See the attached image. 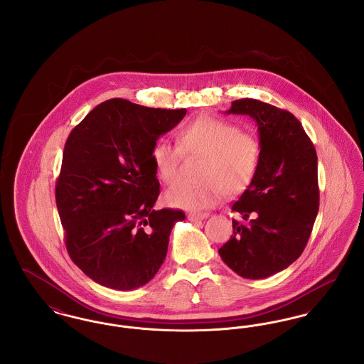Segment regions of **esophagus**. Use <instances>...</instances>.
I'll list each match as a JSON object with an SVG mask.
<instances>
[{
  "instance_id": "esophagus-1",
  "label": "esophagus",
  "mask_w": 364,
  "mask_h": 364,
  "mask_svg": "<svg viewBox=\"0 0 364 364\" xmlns=\"http://www.w3.org/2000/svg\"><path fill=\"white\" fill-rule=\"evenodd\" d=\"M208 217V214L206 213H202V214H196V213H190L188 215H187V218L192 221V223H195V221H200V220H205Z\"/></svg>"
}]
</instances>
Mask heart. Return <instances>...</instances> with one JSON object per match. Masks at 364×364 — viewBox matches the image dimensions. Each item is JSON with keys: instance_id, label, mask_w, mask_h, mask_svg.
Instances as JSON below:
<instances>
[{"instance_id": "b5f03b06", "label": "heart", "mask_w": 364, "mask_h": 364, "mask_svg": "<svg viewBox=\"0 0 364 364\" xmlns=\"http://www.w3.org/2000/svg\"><path fill=\"white\" fill-rule=\"evenodd\" d=\"M184 156L202 158L196 186L181 184L165 192L171 208L205 211L215 208L226 195H239L250 187L259 169L262 144L255 134L235 122L202 116L178 132V144L156 140L151 162L159 180L176 184L181 178Z\"/></svg>"}]
</instances>
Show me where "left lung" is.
Wrapping results in <instances>:
<instances>
[{
  "label": "left lung",
  "instance_id": "left-lung-1",
  "mask_svg": "<svg viewBox=\"0 0 364 364\" xmlns=\"http://www.w3.org/2000/svg\"><path fill=\"white\" fill-rule=\"evenodd\" d=\"M226 113L255 120L262 158L255 178L232 205L245 223L232 221L233 235L218 252L240 277L260 279L287 269L307 245L319 208L318 158L288 110L242 98Z\"/></svg>",
  "mask_w": 364,
  "mask_h": 364
}]
</instances>
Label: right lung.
I'll return each mask as SVG.
<instances>
[{
  "mask_svg": "<svg viewBox=\"0 0 364 364\" xmlns=\"http://www.w3.org/2000/svg\"><path fill=\"white\" fill-rule=\"evenodd\" d=\"M186 109H154L113 98L95 106L67 139L55 203L72 262L112 289L147 284L164 263L184 211L154 210L156 140Z\"/></svg>",
  "mask_w": 364,
  "mask_h": 364,
  "instance_id": "obj_1",
  "label": "right lung"
}]
</instances>
